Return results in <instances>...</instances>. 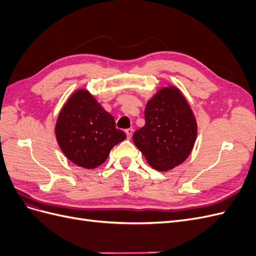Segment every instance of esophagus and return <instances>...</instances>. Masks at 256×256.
I'll return each mask as SVG.
<instances>
[{"mask_svg": "<svg viewBox=\"0 0 256 256\" xmlns=\"http://www.w3.org/2000/svg\"><path fill=\"white\" fill-rule=\"evenodd\" d=\"M125 132L127 134V138H128V140H130L131 136H132V134H134V129L132 128H128V129L125 130Z\"/></svg>", "mask_w": 256, "mask_h": 256, "instance_id": "esophagus-1", "label": "esophagus"}]
</instances>
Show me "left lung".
I'll use <instances>...</instances> for the list:
<instances>
[{"label":"left lung","mask_w":256,"mask_h":256,"mask_svg":"<svg viewBox=\"0 0 256 256\" xmlns=\"http://www.w3.org/2000/svg\"><path fill=\"white\" fill-rule=\"evenodd\" d=\"M198 136V122L182 90L159 88L145 106V125L134 134V145L147 164L160 172L182 164Z\"/></svg>","instance_id":"8db88e82"}]
</instances>
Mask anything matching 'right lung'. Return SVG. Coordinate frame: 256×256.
Wrapping results in <instances>:
<instances>
[{"label": "right lung", "instance_id": "obj_1", "mask_svg": "<svg viewBox=\"0 0 256 256\" xmlns=\"http://www.w3.org/2000/svg\"><path fill=\"white\" fill-rule=\"evenodd\" d=\"M54 132L66 158L84 168L102 164L113 147L126 138L124 131L116 129L113 116L85 88L69 96Z\"/></svg>", "mask_w": 256, "mask_h": 256}]
</instances>
